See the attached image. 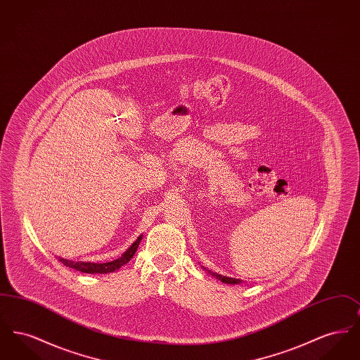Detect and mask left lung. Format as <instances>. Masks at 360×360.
<instances>
[{
    "instance_id": "left-lung-1",
    "label": "left lung",
    "mask_w": 360,
    "mask_h": 360,
    "mask_svg": "<svg viewBox=\"0 0 360 360\" xmlns=\"http://www.w3.org/2000/svg\"><path fill=\"white\" fill-rule=\"evenodd\" d=\"M209 273L213 275V276H216L217 279H220V281L224 282V283H229V285H236V283H240V279H236V278H229V276H224V275L214 274V273H212V271H209Z\"/></svg>"
}]
</instances>
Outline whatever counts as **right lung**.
Segmentation results:
<instances>
[{
  "instance_id": "add662e5",
  "label": "right lung",
  "mask_w": 360,
  "mask_h": 360,
  "mask_svg": "<svg viewBox=\"0 0 360 360\" xmlns=\"http://www.w3.org/2000/svg\"><path fill=\"white\" fill-rule=\"evenodd\" d=\"M143 239V235H140L137 238L136 241L121 255L119 259L112 260V262H106V263H91V262H74L69 259H63V257H58L60 263H63L66 267L78 270L81 273L86 274H106V273H113L116 270H119L125 263H128L132 257L136 252L139 243Z\"/></svg>"
}]
</instances>
